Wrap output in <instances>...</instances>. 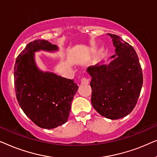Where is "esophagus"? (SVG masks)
Wrapping results in <instances>:
<instances>
[{
  "label": "esophagus",
  "mask_w": 157,
  "mask_h": 157,
  "mask_svg": "<svg viewBox=\"0 0 157 157\" xmlns=\"http://www.w3.org/2000/svg\"><path fill=\"white\" fill-rule=\"evenodd\" d=\"M81 84H88L89 83V79L86 77H83L81 80Z\"/></svg>",
  "instance_id": "esophagus-1"
}]
</instances>
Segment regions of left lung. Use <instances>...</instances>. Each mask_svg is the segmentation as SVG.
<instances>
[{"label":"left lung","mask_w":157,"mask_h":157,"mask_svg":"<svg viewBox=\"0 0 157 157\" xmlns=\"http://www.w3.org/2000/svg\"><path fill=\"white\" fill-rule=\"evenodd\" d=\"M116 48V55L109 65L90 66L87 71L91 104L103 117L119 119L132 112L136 106L143 84V74L134 48L119 36L109 33Z\"/></svg>","instance_id":"obj_1"}]
</instances>
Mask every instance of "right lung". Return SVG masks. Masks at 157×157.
Segmentation results:
<instances>
[{"label":"right lung","mask_w":157,"mask_h":157,"mask_svg":"<svg viewBox=\"0 0 157 157\" xmlns=\"http://www.w3.org/2000/svg\"><path fill=\"white\" fill-rule=\"evenodd\" d=\"M40 50L54 51L58 47L46 40L29 43L16 60L14 86L25 114L36 125L50 129L67 121L78 86L73 79L38 69L34 53Z\"/></svg>","instance_id":"add662e5"}]
</instances>
